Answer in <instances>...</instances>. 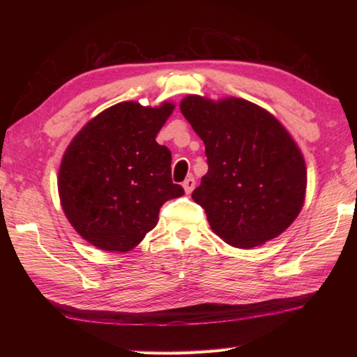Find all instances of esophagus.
<instances>
[{"label":"esophagus","instance_id":"obj_1","mask_svg":"<svg viewBox=\"0 0 357 357\" xmlns=\"http://www.w3.org/2000/svg\"><path fill=\"white\" fill-rule=\"evenodd\" d=\"M183 187H184V190H185V193L187 195H190L193 190H195V187H196V181H195V178L193 176H188L184 183H183Z\"/></svg>","mask_w":357,"mask_h":357}]
</instances>
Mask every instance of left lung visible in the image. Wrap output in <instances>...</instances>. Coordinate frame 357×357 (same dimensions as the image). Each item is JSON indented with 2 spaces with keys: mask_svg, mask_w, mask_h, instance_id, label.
<instances>
[{
  "mask_svg": "<svg viewBox=\"0 0 357 357\" xmlns=\"http://www.w3.org/2000/svg\"><path fill=\"white\" fill-rule=\"evenodd\" d=\"M181 112L206 146L208 172L192 198L219 238L252 248L279 236L304 204L307 170L291 136L259 105L190 95Z\"/></svg>",
  "mask_w": 357,
  "mask_h": 357,
  "instance_id": "left-lung-1",
  "label": "left lung"
}]
</instances>
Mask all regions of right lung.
I'll use <instances>...</instances> for the list:
<instances>
[{"label": "right lung", "mask_w": 357, "mask_h": 357, "mask_svg": "<svg viewBox=\"0 0 357 357\" xmlns=\"http://www.w3.org/2000/svg\"><path fill=\"white\" fill-rule=\"evenodd\" d=\"M173 104L119 102L75 136L58 190L73 229L105 252H128L155 229L162 204L184 195L172 181V153L156 135Z\"/></svg>", "instance_id": "add662e5"}]
</instances>
